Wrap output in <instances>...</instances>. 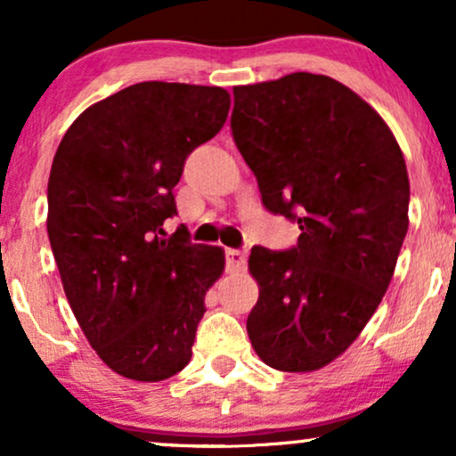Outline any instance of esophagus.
<instances>
[{
  "label": "esophagus",
  "mask_w": 456,
  "mask_h": 456,
  "mask_svg": "<svg viewBox=\"0 0 456 456\" xmlns=\"http://www.w3.org/2000/svg\"><path fill=\"white\" fill-rule=\"evenodd\" d=\"M246 259H248V253L240 248H229L227 250V268L232 272H240L244 270Z\"/></svg>",
  "instance_id": "34e87169"
}]
</instances>
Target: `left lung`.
<instances>
[{"label":"left lung","instance_id":"obj_1","mask_svg":"<svg viewBox=\"0 0 456 456\" xmlns=\"http://www.w3.org/2000/svg\"><path fill=\"white\" fill-rule=\"evenodd\" d=\"M232 133L261 201L300 227L297 246H253L259 285L246 330L265 364L311 373L378 311L405 240L410 177L384 118L326 75L233 87Z\"/></svg>","mask_w":456,"mask_h":456}]
</instances>
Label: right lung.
<instances>
[{
	"label": "right lung",
	"mask_w": 456,
	"mask_h": 456,
	"mask_svg": "<svg viewBox=\"0 0 456 456\" xmlns=\"http://www.w3.org/2000/svg\"><path fill=\"white\" fill-rule=\"evenodd\" d=\"M223 87L143 81L92 104L66 130L49 175L46 232L61 285L98 358L162 381L191 362L221 246L162 223L192 150L227 119Z\"/></svg>",
	"instance_id": "right-lung-1"
}]
</instances>
